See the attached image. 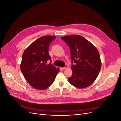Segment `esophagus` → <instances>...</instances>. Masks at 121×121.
<instances>
[{"mask_svg": "<svg viewBox=\"0 0 121 121\" xmlns=\"http://www.w3.org/2000/svg\"><path fill=\"white\" fill-rule=\"evenodd\" d=\"M68 68V65H65V67H63V68H62V69H67Z\"/></svg>", "mask_w": 121, "mask_h": 121, "instance_id": "1", "label": "esophagus"}]
</instances>
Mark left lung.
Wrapping results in <instances>:
<instances>
[{
  "label": "left lung",
  "mask_w": 121,
  "mask_h": 121,
  "mask_svg": "<svg viewBox=\"0 0 121 121\" xmlns=\"http://www.w3.org/2000/svg\"><path fill=\"white\" fill-rule=\"evenodd\" d=\"M61 39L70 49L73 74L68 78L69 83L78 88L89 86L96 80L101 67L97 49L81 35H68Z\"/></svg>",
  "instance_id": "obj_1"
}]
</instances>
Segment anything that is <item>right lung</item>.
<instances>
[{
  "label": "right lung",
  "instance_id": "1",
  "mask_svg": "<svg viewBox=\"0 0 121 121\" xmlns=\"http://www.w3.org/2000/svg\"><path fill=\"white\" fill-rule=\"evenodd\" d=\"M54 36H42L36 40L25 49L20 65L21 70L28 83L38 90L46 89L53 83L60 69L47 61H52L48 53L50 43Z\"/></svg>",
  "mask_w": 121,
  "mask_h": 121
}]
</instances>
